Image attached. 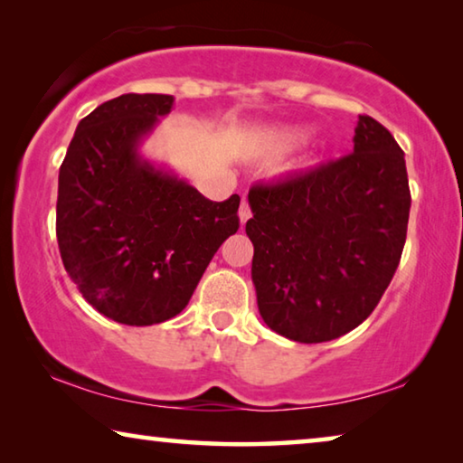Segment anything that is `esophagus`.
<instances>
[{
	"label": "esophagus",
	"mask_w": 463,
	"mask_h": 463,
	"mask_svg": "<svg viewBox=\"0 0 463 463\" xmlns=\"http://www.w3.org/2000/svg\"><path fill=\"white\" fill-rule=\"evenodd\" d=\"M239 218H241V224L245 226L247 224V221L250 218V208H249V203H247V200H242L241 202V208H239Z\"/></svg>",
	"instance_id": "esophagus-1"
}]
</instances>
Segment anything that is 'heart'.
<instances>
[{"label": "heart", "mask_w": 463, "mask_h": 463, "mask_svg": "<svg viewBox=\"0 0 463 463\" xmlns=\"http://www.w3.org/2000/svg\"><path fill=\"white\" fill-rule=\"evenodd\" d=\"M308 137L307 128L300 127H284L269 132L268 140H265V146L271 153H286L289 148H294L296 145H300L304 138Z\"/></svg>", "instance_id": "heart-1"}]
</instances>
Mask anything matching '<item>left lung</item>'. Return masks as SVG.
I'll return each mask as SVG.
<instances>
[{"label":"left lung","instance_id":"obj_1","mask_svg":"<svg viewBox=\"0 0 463 463\" xmlns=\"http://www.w3.org/2000/svg\"><path fill=\"white\" fill-rule=\"evenodd\" d=\"M260 315L298 343L354 331L378 307L401 263L411 213L404 153L359 116L354 153L249 190Z\"/></svg>","mask_w":463,"mask_h":463}]
</instances>
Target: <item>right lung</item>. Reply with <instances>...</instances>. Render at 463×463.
<instances>
[{"mask_svg": "<svg viewBox=\"0 0 463 463\" xmlns=\"http://www.w3.org/2000/svg\"><path fill=\"white\" fill-rule=\"evenodd\" d=\"M174 96L124 93L77 124L59 169L62 265L99 315L130 326L179 315L218 247L239 231L241 198L213 202L140 155Z\"/></svg>", "mask_w": 463, "mask_h": 463, "instance_id": "obj_1", "label": "right lung"}]
</instances>
